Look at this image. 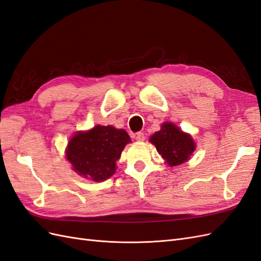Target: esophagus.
Returning a JSON list of instances; mask_svg holds the SVG:
<instances>
[{
	"label": "esophagus",
	"mask_w": 261,
	"mask_h": 261,
	"mask_svg": "<svg viewBox=\"0 0 261 261\" xmlns=\"http://www.w3.org/2000/svg\"><path fill=\"white\" fill-rule=\"evenodd\" d=\"M136 140L139 141V142H142V141L145 140V135L143 132H138L137 133V137H136Z\"/></svg>",
	"instance_id": "obj_1"
}]
</instances>
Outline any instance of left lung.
<instances>
[{
	"mask_svg": "<svg viewBox=\"0 0 261 261\" xmlns=\"http://www.w3.org/2000/svg\"><path fill=\"white\" fill-rule=\"evenodd\" d=\"M169 166H177L189 160L196 145L192 138L173 123H163L162 129L150 139Z\"/></svg>",
	"mask_w": 261,
	"mask_h": 261,
	"instance_id": "left-lung-1",
	"label": "left lung"
}]
</instances>
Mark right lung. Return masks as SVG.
Here are the masks:
<instances>
[{
    "mask_svg": "<svg viewBox=\"0 0 261 261\" xmlns=\"http://www.w3.org/2000/svg\"><path fill=\"white\" fill-rule=\"evenodd\" d=\"M129 142L131 139L124 130L96 125L87 132L76 133L70 140L66 159L79 175L102 181L116 173V161Z\"/></svg>",
    "mask_w": 261,
    "mask_h": 261,
    "instance_id": "1",
    "label": "right lung"
}]
</instances>
